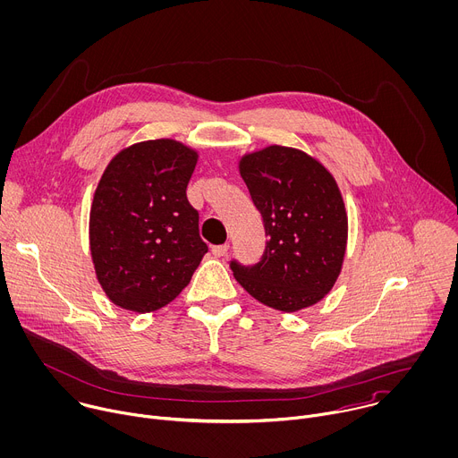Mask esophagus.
<instances>
[{
	"mask_svg": "<svg viewBox=\"0 0 458 458\" xmlns=\"http://www.w3.org/2000/svg\"><path fill=\"white\" fill-rule=\"evenodd\" d=\"M228 250H230V246H228V244H219V246H212V253H214L216 257H225V255L228 253Z\"/></svg>",
	"mask_w": 458,
	"mask_h": 458,
	"instance_id": "esophagus-1",
	"label": "esophagus"
}]
</instances>
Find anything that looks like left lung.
<instances>
[{"label":"left lung","mask_w":458,"mask_h":458,"mask_svg":"<svg viewBox=\"0 0 458 458\" xmlns=\"http://www.w3.org/2000/svg\"><path fill=\"white\" fill-rule=\"evenodd\" d=\"M239 173L267 241L255 266L232 260L235 280L282 313L315 306L336 284L347 250L349 221L335 176L308 152L284 145L248 152Z\"/></svg>","instance_id":"1"}]
</instances>
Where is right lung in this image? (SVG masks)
<instances>
[{"instance_id":"add662e5","label":"right lung","mask_w":458,"mask_h":458,"mask_svg":"<svg viewBox=\"0 0 458 458\" xmlns=\"http://www.w3.org/2000/svg\"><path fill=\"white\" fill-rule=\"evenodd\" d=\"M198 150L171 138L132 143L107 164L89 210L95 275L114 306L150 313L173 301L208 251L187 199Z\"/></svg>"}]
</instances>
